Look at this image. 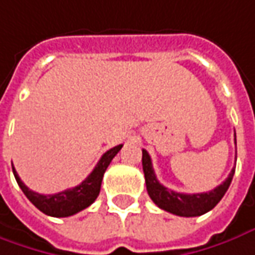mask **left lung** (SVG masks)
<instances>
[{"label":"left lung","mask_w":255,"mask_h":255,"mask_svg":"<svg viewBox=\"0 0 255 255\" xmlns=\"http://www.w3.org/2000/svg\"><path fill=\"white\" fill-rule=\"evenodd\" d=\"M235 141H236V138H235ZM142 169H143L146 190H148L150 200L153 201L160 209H164V211L173 215H177V216H186V218L207 214L212 208L216 207V204L222 200L225 193L228 191L233 174H235V167H233L228 178L222 184L208 193L184 194L169 190L157 181L155 170L152 167L149 153L145 149H142Z\"/></svg>","instance_id":"1"}]
</instances>
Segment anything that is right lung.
Instances as JSON below:
<instances>
[{
	"instance_id": "right-lung-1",
	"label": "right lung",
	"mask_w": 255,
	"mask_h": 255,
	"mask_svg": "<svg viewBox=\"0 0 255 255\" xmlns=\"http://www.w3.org/2000/svg\"><path fill=\"white\" fill-rule=\"evenodd\" d=\"M123 145H117L110 150H107L103 153V156L100 157L98 164L95 166V169L88 177L79 186L74 188L64 190L61 193L50 194H39L32 191L29 187L23 184V181L19 178L18 173L15 170V167L12 166L13 176L16 178V183L20 187V190L23 191L27 200L32 202L37 209H40L43 214L48 216H54V218H67L71 215H75L81 212L82 209L88 208L91 204L95 202L100 193V186H102V180L105 174L106 169L109 167L110 162L113 160V157L120 152Z\"/></svg>"
}]
</instances>
